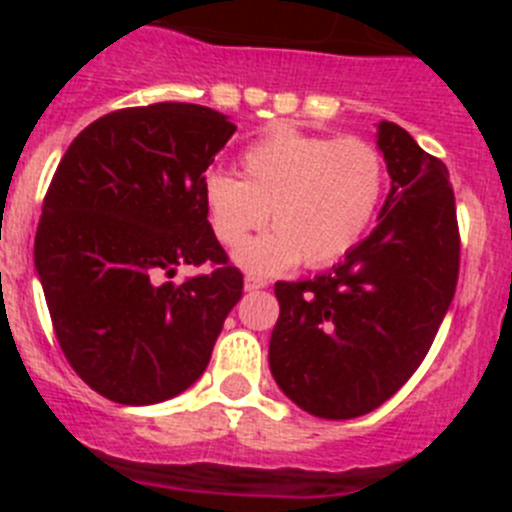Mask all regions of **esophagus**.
Listing matches in <instances>:
<instances>
[{
  "label": "esophagus",
  "mask_w": 512,
  "mask_h": 512,
  "mask_svg": "<svg viewBox=\"0 0 512 512\" xmlns=\"http://www.w3.org/2000/svg\"><path fill=\"white\" fill-rule=\"evenodd\" d=\"M266 279H261V277H253V274H248L246 279H243V289H246V292H256V289H264L266 287Z\"/></svg>",
  "instance_id": "1"
}]
</instances>
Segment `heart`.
<instances>
[{"label":"heart","instance_id":"heart-1","mask_svg":"<svg viewBox=\"0 0 512 512\" xmlns=\"http://www.w3.org/2000/svg\"><path fill=\"white\" fill-rule=\"evenodd\" d=\"M384 189V161L361 138L271 130L241 153V179H202L207 223L223 246H238L266 223L274 230L235 253L251 274H274L305 259L325 266L364 235Z\"/></svg>","mask_w":512,"mask_h":512}]
</instances>
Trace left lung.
Instances as JSON below:
<instances>
[{"mask_svg": "<svg viewBox=\"0 0 512 512\" xmlns=\"http://www.w3.org/2000/svg\"><path fill=\"white\" fill-rule=\"evenodd\" d=\"M377 148L392 179L377 228L325 274L274 284L271 377L315 418H359L390 400L425 359L456 292L449 169L395 122H379Z\"/></svg>", "mask_w": 512, "mask_h": 512, "instance_id": "8db88e82", "label": "left lung"}]
</instances>
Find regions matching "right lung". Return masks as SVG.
Returning <instances> with one entry per match:
<instances>
[{
	"label": "right lung",
	"mask_w": 512,
	"mask_h": 512,
	"mask_svg": "<svg viewBox=\"0 0 512 512\" xmlns=\"http://www.w3.org/2000/svg\"><path fill=\"white\" fill-rule=\"evenodd\" d=\"M235 133L202 104L158 102L99 117L61 158L35 233V271L63 354L120 405H156L210 364L243 274L228 264L202 179ZM212 275L161 283L179 265Z\"/></svg>",
	"instance_id": "add662e5"
}]
</instances>
